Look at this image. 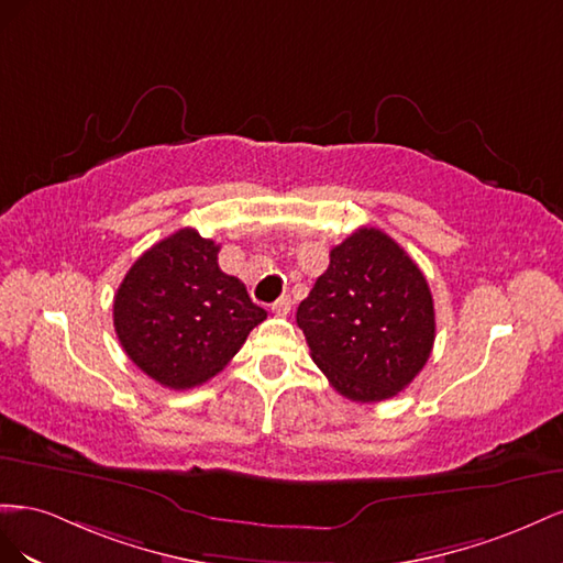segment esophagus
<instances>
[{
  "label": "esophagus",
  "mask_w": 563,
  "mask_h": 563,
  "mask_svg": "<svg viewBox=\"0 0 563 563\" xmlns=\"http://www.w3.org/2000/svg\"><path fill=\"white\" fill-rule=\"evenodd\" d=\"M290 309H292V299L290 297H280L278 301H273L271 303V311L273 313H276V316H287V313H290Z\"/></svg>",
  "instance_id": "obj_1"
}]
</instances>
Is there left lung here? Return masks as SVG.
<instances>
[{
	"instance_id": "obj_1",
	"label": "left lung",
	"mask_w": 563,
	"mask_h": 563,
	"mask_svg": "<svg viewBox=\"0 0 563 563\" xmlns=\"http://www.w3.org/2000/svg\"><path fill=\"white\" fill-rule=\"evenodd\" d=\"M313 363L356 404H377L420 375L437 336L427 278L394 238L353 231L299 303Z\"/></svg>"
}]
</instances>
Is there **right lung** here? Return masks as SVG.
Returning a JSON list of instances; mask_svg holds the SVG:
<instances>
[{
	"instance_id": "1",
	"label": "right lung",
	"mask_w": 563,
	"mask_h": 563,
	"mask_svg": "<svg viewBox=\"0 0 563 563\" xmlns=\"http://www.w3.org/2000/svg\"><path fill=\"white\" fill-rule=\"evenodd\" d=\"M217 254L196 229L176 231L139 256L112 301L124 353L167 389L212 379L266 318Z\"/></svg>"
}]
</instances>
